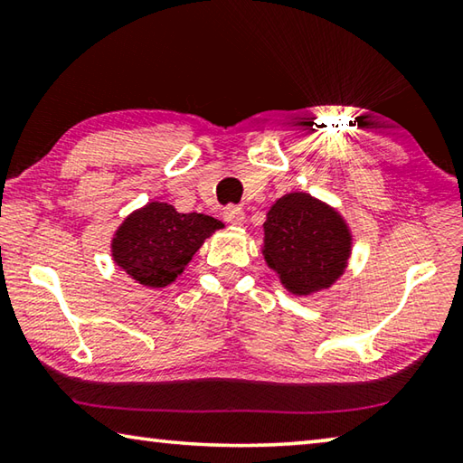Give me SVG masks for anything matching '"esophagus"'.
I'll return each instance as SVG.
<instances>
[{
    "label": "esophagus",
    "instance_id": "34e87169",
    "mask_svg": "<svg viewBox=\"0 0 463 463\" xmlns=\"http://www.w3.org/2000/svg\"><path fill=\"white\" fill-rule=\"evenodd\" d=\"M224 221L229 224L241 226L242 222H245V213H242V210L237 208V206H231V208L224 210Z\"/></svg>",
    "mask_w": 463,
    "mask_h": 463
}]
</instances>
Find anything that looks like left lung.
Instances as JSON below:
<instances>
[{
  "instance_id": "1",
  "label": "left lung",
  "mask_w": 463,
  "mask_h": 463,
  "mask_svg": "<svg viewBox=\"0 0 463 463\" xmlns=\"http://www.w3.org/2000/svg\"><path fill=\"white\" fill-rule=\"evenodd\" d=\"M354 237L339 210L307 192H289L271 203L263 222V260L289 294L312 296L339 279Z\"/></svg>"
}]
</instances>
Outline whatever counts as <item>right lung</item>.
<instances>
[{
    "label": "right lung",
    "mask_w": 463,
    "mask_h": 463,
    "mask_svg": "<svg viewBox=\"0 0 463 463\" xmlns=\"http://www.w3.org/2000/svg\"><path fill=\"white\" fill-rule=\"evenodd\" d=\"M224 229L213 216L182 214L167 202H148L116 229L112 260L128 278L151 289L165 288L182 276L203 241Z\"/></svg>",
    "instance_id": "obj_1"
}]
</instances>
